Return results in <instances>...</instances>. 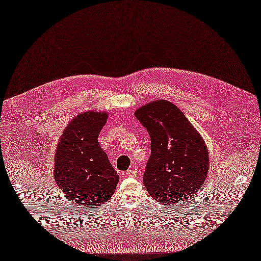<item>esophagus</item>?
Instances as JSON below:
<instances>
[{
  "label": "esophagus",
  "mask_w": 261,
  "mask_h": 261,
  "mask_svg": "<svg viewBox=\"0 0 261 261\" xmlns=\"http://www.w3.org/2000/svg\"><path fill=\"white\" fill-rule=\"evenodd\" d=\"M138 169L137 168H132V169H128L125 171V174L127 176H137L138 175Z\"/></svg>",
  "instance_id": "esophagus-1"
}]
</instances>
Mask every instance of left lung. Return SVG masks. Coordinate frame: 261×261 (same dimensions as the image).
<instances>
[{
  "label": "left lung",
  "instance_id": "8db88e82",
  "mask_svg": "<svg viewBox=\"0 0 261 261\" xmlns=\"http://www.w3.org/2000/svg\"><path fill=\"white\" fill-rule=\"evenodd\" d=\"M150 137L151 154L143 183L156 202L177 205L205 183L208 149L189 120L167 100H155L135 112Z\"/></svg>",
  "mask_w": 261,
  "mask_h": 261
}]
</instances>
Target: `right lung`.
Returning <instances> with one entry per match:
<instances>
[{
    "instance_id": "right-lung-1",
    "label": "right lung",
    "mask_w": 261,
    "mask_h": 261,
    "mask_svg": "<svg viewBox=\"0 0 261 261\" xmlns=\"http://www.w3.org/2000/svg\"><path fill=\"white\" fill-rule=\"evenodd\" d=\"M108 120L107 112L77 115L64 130L54 160L57 186L75 204L101 206L115 192L119 175L98 143Z\"/></svg>"
}]
</instances>
